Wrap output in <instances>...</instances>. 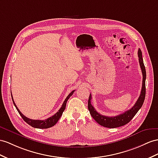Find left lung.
<instances>
[{
	"instance_id": "1",
	"label": "left lung",
	"mask_w": 158,
	"mask_h": 158,
	"mask_svg": "<svg viewBox=\"0 0 158 158\" xmlns=\"http://www.w3.org/2000/svg\"><path fill=\"white\" fill-rule=\"evenodd\" d=\"M138 57L139 65L142 72L143 75V81H142V87H141V94L138 99L130 110L125 111L123 114H121L114 117H108L105 116L102 114H99L97 111L94 106L91 103V94H90L89 98L88 100V110L90 112V114L97 122L102 126L108 127V128H115L123 126V125L128 123L132 118L135 115V114L139 110V109L142 106L144 102L145 97V79H146V71L143 64V60L142 58V52L140 48L138 49Z\"/></svg>"
}]
</instances>
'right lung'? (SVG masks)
<instances>
[{"mask_svg": "<svg viewBox=\"0 0 158 158\" xmlns=\"http://www.w3.org/2000/svg\"><path fill=\"white\" fill-rule=\"evenodd\" d=\"M75 91H72L69 94V95L67 97L65 100L64 101V102L62 105L61 107L60 108V110L56 113V114L52 115L51 117H50V118H47V119H44V120H35V119H29L27 118L26 116L24 115L20 111V110H19V108L17 107V106H16V104L14 102L13 100V95H11V97H12V99H13V102L15 105V106L16 107V109H17V110L18 111L19 114H20V115H21L22 117V118L23 119V120L25 121L26 123H27L29 125H30L31 126L33 127H35V128H39V129H47V128H49V127H51L53 126V125H55L56 123H57V121H59V119H60V117H61L64 111V110H65V107H66V104H67V102L68 99L70 98V97L73 94Z\"/></svg>", "mask_w": 158, "mask_h": 158, "instance_id": "right-lung-1", "label": "right lung"}]
</instances>
